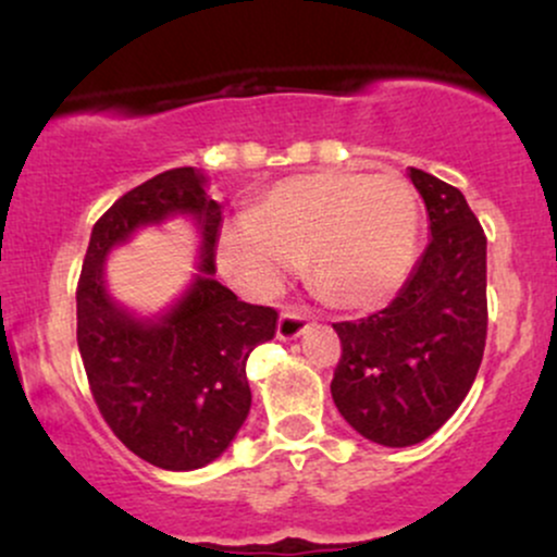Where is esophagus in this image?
<instances>
[{"mask_svg": "<svg viewBox=\"0 0 557 557\" xmlns=\"http://www.w3.org/2000/svg\"><path fill=\"white\" fill-rule=\"evenodd\" d=\"M306 330H309V319H306V314H300V311L285 309L283 314H280V322H277L280 341H298Z\"/></svg>", "mask_w": 557, "mask_h": 557, "instance_id": "obj_1", "label": "esophagus"}]
</instances>
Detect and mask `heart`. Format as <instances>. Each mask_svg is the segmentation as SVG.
<instances>
[{"label": "heart", "mask_w": 557, "mask_h": 557, "mask_svg": "<svg viewBox=\"0 0 557 557\" xmlns=\"http://www.w3.org/2000/svg\"><path fill=\"white\" fill-rule=\"evenodd\" d=\"M421 201L398 172L327 170L277 183L222 227L216 259L257 296H274L306 257L314 290L343 309H380L419 253Z\"/></svg>", "instance_id": "1"}]
</instances>
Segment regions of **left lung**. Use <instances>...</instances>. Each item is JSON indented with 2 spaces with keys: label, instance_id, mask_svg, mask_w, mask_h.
Masks as SVG:
<instances>
[{
  "label": "left lung",
  "instance_id": "1",
  "mask_svg": "<svg viewBox=\"0 0 557 557\" xmlns=\"http://www.w3.org/2000/svg\"><path fill=\"white\" fill-rule=\"evenodd\" d=\"M430 214V243L393 304L332 324L343 356L332 400L361 437L417 445L456 413L487 341V238L463 194L408 168Z\"/></svg>",
  "mask_w": 557,
  "mask_h": 557
}]
</instances>
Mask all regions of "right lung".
<instances>
[{
	"label": "right lung",
	"mask_w": 557,
	"mask_h": 557,
	"mask_svg": "<svg viewBox=\"0 0 557 557\" xmlns=\"http://www.w3.org/2000/svg\"><path fill=\"white\" fill-rule=\"evenodd\" d=\"M188 215L199 230L197 274L159 315L140 318L106 287V259L144 226ZM222 203L196 168L168 170L112 203L91 230L78 293V350L110 430L168 471H194L227 450L251 411L246 361L272 341L277 311L214 280Z\"/></svg>",
	"instance_id": "add662e5"
}]
</instances>
